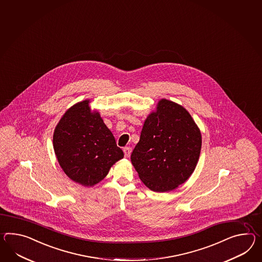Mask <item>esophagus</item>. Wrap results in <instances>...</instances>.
<instances>
[{"mask_svg":"<svg viewBox=\"0 0 262 262\" xmlns=\"http://www.w3.org/2000/svg\"><path fill=\"white\" fill-rule=\"evenodd\" d=\"M123 151H124V154H125L126 157H129V155L132 154V147H125L123 148Z\"/></svg>","mask_w":262,"mask_h":262,"instance_id":"1","label":"esophagus"}]
</instances>
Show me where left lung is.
<instances>
[{
	"mask_svg": "<svg viewBox=\"0 0 262 262\" xmlns=\"http://www.w3.org/2000/svg\"><path fill=\"white\" fill-rule=\"evenodd\" d=\"M201 147L202 136L191 115L178 104L162 99L157 112L144 123L130 159L149 189L169 191L189 178Z\"/></svg>",
	"mask_w": 262,
	"mask_h": 262,
	"instance_id": "left-lung-1",
	"label": "left lung"
}]
</instances>
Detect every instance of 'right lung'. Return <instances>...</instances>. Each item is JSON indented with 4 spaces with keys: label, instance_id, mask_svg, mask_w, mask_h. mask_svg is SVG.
<instances>
[{
    "label": "right lung",
    "instance_id": "add662e5",
    "mask_svg": "<svg viewBox=\"0 0 262 262\" xmlns=\"http://www.w3.org/2000/svg\"><path fill=\"white\" fill-rule=\"evenodd\" d=\"M54 150L66 175L80 185H96L124 154L89 100L69 108L56 127Z\"/></svg>",
    "mask_w": 262,
    "mask_h": 262
}]
</instances>
